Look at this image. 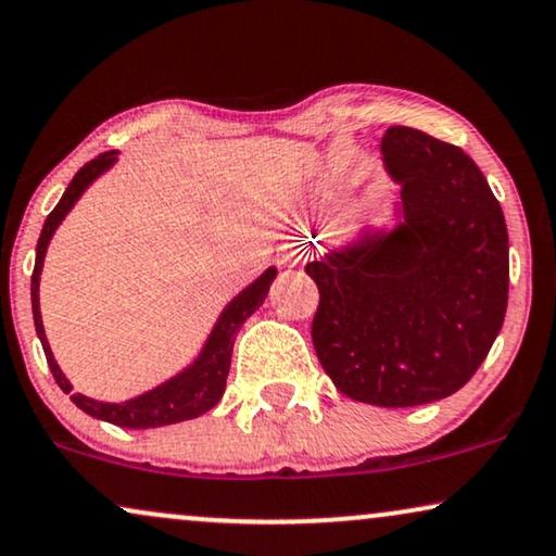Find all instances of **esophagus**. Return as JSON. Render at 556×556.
<instances>
[{
	"label": "esophagus",
	"instance_id": "esophagus-1",
	"mask_svg": "<svg viewBox=\"0 0 556 556\" xmlns=\"http://www.w3.org/2000/svg\"><path fill=\"white\" fill-rule=\"evenodd\" d=\"M279 262H282L285 266H298V264H302V254L300 251H282Z\"/></svg>",
	"mask_w": 556,
	"mask_h": 556
}]
</instances>
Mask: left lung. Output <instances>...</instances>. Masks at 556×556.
<instances>
[{
	"instance_id": "left-lung-1",
	"label": "left lung",
	"mask_w": 556,
	"mask_h": 556,
	"mask_svg": "<svg viewBox=\"0 0 556 556\" xmlns=\"http://www.w3.org/2000/svg\"><path fill=\"white\" fill-rule=\"evenodd\" d=\"M381 154L404 220L305 266L320 290L313 343L345 396L419 406L463 389L491 351L508 305V231L460 147L391 127Z\"/></svg>"
}]
</instances>
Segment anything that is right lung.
<instances>
[{"label": "right lung", "mask_w": 556, "mask_h": 556, "mask_svg": "<svg viewBox=\"0 0 556 556\" xmlns=\"http://www.w3.org/2000/svg\"><path fill=\"white\" fill-rule=\"evenodd\" d=\"M116 162V152H103L99 157L88 162L73 177L68 188H65L61 203L55 205L53 213L46 218V226H42L40 241H37V254H35V271H33V317H35V330L37 338H40L42 351H46L48 366L53 371V379L58 381L65 394H71L73 387L71 381L65 379L61 366L55 364L53 351H50V343L46 338V328H42L40 317V298H37V290H40V271L42 262H46L48 243L53 239L55 228L61 226V220L68 216V211L76 205V201L84 195V190L91 185L96 177ZM277 277V269L269 266L256 282H251L247 290L228 302L224 313H220L218 323L213 325L208 340H205L201 355H198L192 364L180 371L173 379L160 383L157 389L147 391V394H139L129 402L122 404H106L96 402V399H88L84 394H73V404L86 414H91L96 419L111 421L116 427H129V429H150V427H165V425H177V421L195 419L213 409L220 402L226 391V379L228 368H231V353H233V340L239 336L241 325L249 320L251 315L262 307L266 294H269V285Z\"/></svg>", "instance_id": "obj_1"}]
</instances>
